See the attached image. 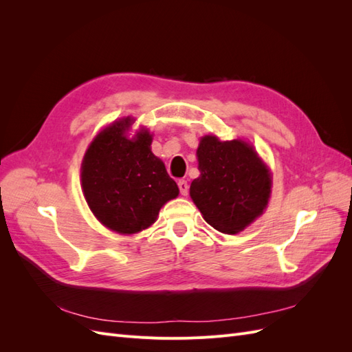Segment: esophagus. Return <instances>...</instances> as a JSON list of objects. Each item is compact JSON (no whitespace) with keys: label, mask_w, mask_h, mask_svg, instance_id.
Returning <instances> with one entry per match:
<instances>
[{"label":"esophagus","mask_w":352,"mask_h":352,"mask_svg":"<svg viewBox=\"0 0 352 352\" xmlns=\"http://www.w3.org/2000/svg\"><path fill=\"white\" fill-rule=\"evenodd\" d=\"M177 186H179V190H180V194H182L184 197H186L188 195V192H189V185H188V182L186 180H179L177 182Z\"/></svg>","instance_id":"34e87169"}]
</instances>
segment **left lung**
Here are the masks:
<instances>
[{"instance_id": "1", "label": "left lung", "mask_w": 352, "mask_h": 352, "mask_svg": "<svg viewBox=\"0 0 352 352\" xmlns=\"http://www.w3.org/2000/svg\"><path fill=\"white\" fill-rule=\"evenodd\" d=\"M197 157L201 175L192 180L189 194L210 226L232 235L263 214L272 192V176L252 145L206 135Z\"/></svg>"}]
</instances>
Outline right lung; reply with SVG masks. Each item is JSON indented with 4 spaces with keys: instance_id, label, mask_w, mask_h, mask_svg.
<instances>
[{
    "instance_id": "obj_1",
    "label": "right lung",
    "mask_w": 352,
    "mask_h": 352,
    "mask_svg": "<svg viewBox=\"0 0 352 352\" xmlns=\"http://www.w3.org/2000/svg\"><path fill=\"white\" fill-rule=\"evenodd\" d=\"M132 117L114 122L94 138L82 162V189L105 228L132 235L150 228L167 201L179 195L164 163L151 151L153 135L126 132Z\"/></svg>"
}]
</instances>
